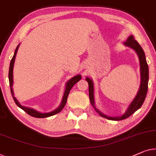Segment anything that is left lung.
Masks as SVG:
<instances>
[{
	"label": "left lung",
	"mask_w": 156,
	"mask_h": 156,
	"mask_svg": "<svg viewBox=\"0 0 156 156\" xmlns=\"http://www.w3.org/2000/svg\"><path fill=\"white\" fill-rule=\"evenodd\" d=\"M123 44L125 46L129 47L133 49L136 52L137 55L139 57V65H140V74H141V83H140L139 91L137 92L136 96L132 101L130 104L129 105L128 108L126 110L125 113L120 116L117 117H110L103 113L101 110H99L96 107V103H95V98H94V84L92 79L87 76L86 80L89 83V99L91 101V104L93 105L94 109L101 117H105L106 119H110V120H122V119H126L127 117L136 112L137 110L141 108L143 104L144 100H145L146 94L148 91V66L146 60V55L144 51L139 43L136 40L134 39V37L132 35L128 37L127 41L124 42Z\"/></svg>",
	"instance_id": "8db88e82"
}]
</instances>
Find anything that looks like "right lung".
<instances>
[{
	"instance_id": "obj_1",
	"label": "right lung",
	"mask_w": 156,
	"mask_h": 156,
	"mask_svg": "<svg viewBox=\"0 0 156 156\" xmlns=\"http://www.w3.org/2000/svg\"><path fill=\"white\" fill-rule=\"evenodd\" d=\"M20 44H18V46H17L16 49H15L14 55H13L12 60H11V62H10V68H9L8 78H9V82H10V91H11V94H12V96L13 98V100H14V101L15 102V103H16L18 107L20 108L21 109H22L23 110H24V111H25L27 114H29V115L34 117H37V118H45V117H50V116L54 115L58 113V112H60V111H61V110H62V108L65 107V104H66L67 96H68L69 91H70V90H71L72 88H73V86L75 84L76 82H78L79 81L81 80V78H82V75H80V74H77V75L73 76V77H72L70 79V80L67 81V82L65 83V89L64 94H63L61 103H60V105L58 106V107L56 108L55 110H53V111L49 112H44V113H43V112H40L39 111H37V110L33 109V108L25 107V106H22L21 104H20L19 101L17 100V98L15 97L14 92H13V89H12V86H13V67H14V63H15V58H16V55H17L18 48H19Z\"/></svg>"
}]
</instances>
